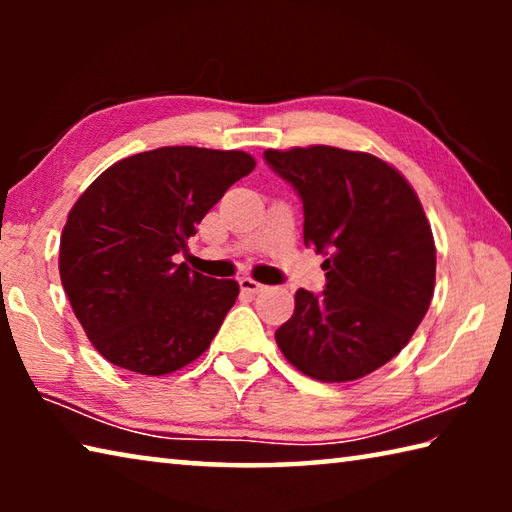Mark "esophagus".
Wrapping results in <instances>:
<instances>
[{"mask_svg":"<svg viewBox=\"0 0 512 512\" xmlns=\"http://www.w3.org/2000/svg\"><path fill=\"white\" fill-rule=\"evenodd\" d=\"M239 287H241V291H246V293H259V291H264L266 287L264 284H259L257 280H253V277H241L239 280Z\"/></svg>","mask_w":512,"mask_h":512,"instance_id":"obj_1","label":"esophagus"}]
</instances>
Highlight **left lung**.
Wrapping results in <instances>:
<instances>
[{
    "label": "left lung",
    "instance_id": "obj_1",
    "mask_svg": "<svg viewBox=\"0 0 512 512\" xmlns=\"http://www.w3.org/2000/svg\"><path fill=\"white\" fill-rule=\"evenodd\" d=\"M305 210V246L325 255V291H296L275 332L284 357L318 381H352L400 354L427 314L436 246L413 187L391 164L336 146L264 151Z\"/></svg>",
    "mask_w": 512,
    "mask_h": 512
}]
</instances>
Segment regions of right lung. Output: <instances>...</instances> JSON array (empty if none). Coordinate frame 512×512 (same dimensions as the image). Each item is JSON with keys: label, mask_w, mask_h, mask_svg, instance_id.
<instances>
[{"label": "right lung", "mask_w": 512, "mask_h": 512, "mask_svg": "<svg viewBox=\"0 0 512 512\" xmlns=\"http://www.w3.org/2000/svg\"><path fill=\"white\" fill-rule=\"evenodd\" d=\"M253 169L244 151L162 146L119 160L85 189L67 216L58 268L101 357L160 377L210 348L239 284L176 264V255Z\"/></svg>", "instance_id": "obj_1"}]
</instances>
